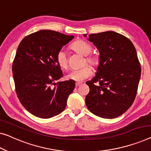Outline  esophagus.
Here are the masks:
<instances>
[{
	"mask_svg": "<svg viewBox=\"0 0 151 151\" xmlns=\"http://www.w3.org/2000/svg\"><path fill=\"white\" fill-rule=\"evenodd\" d=\"M81 84H82V83H81V82H76L75 85H76V87H78V86H79V85H81Z\"/></svg>",
	"mask_w": 151,
	"mask_h": 151,
	"instance_id": "1",
	"label": "esophagus"
}]
</instances>
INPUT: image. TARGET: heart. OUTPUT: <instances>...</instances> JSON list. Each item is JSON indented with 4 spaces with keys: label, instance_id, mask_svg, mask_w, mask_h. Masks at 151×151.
Listing matches in <instances>:
<instances>
[{
    "label": "heart",
    "instance_id": "obj_1",
    "mask_svg": "<svg viewBox=\"0 0 151 151\" xmlns=\"http://www.w3.org/2000/svg\"><path fill=\"white\" fill-rule=\"evenodd\" d=\"M72 48L76 52L81 54L84 56H87L86 61L92 66H97L99 64V58L96 55H89L91 52L92 47L91 45L83 40H76L72 45ZM58 64L60 68L66 69L68 66V60L66 53L64 50L58 51L56 56ZM92 69L89 66H85L80 69H74L66 75V78L69 80L75 81H83L91 76Z\"/></svg>",
    "mask_w": 151,
    "mask_h": 151
}]
</instances>
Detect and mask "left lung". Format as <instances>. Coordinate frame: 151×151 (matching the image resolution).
<instances>
[{
	"mask_svg": "<svg viewBox=\"0 0 151 151\" xmlns=\"http://www.w3.org/2000/svg\"><path fill=\"white\" fill-rule=\"evenodd\" d=\"M87 40L98 49L100 56L96 76L86 82L90 89L86 106L100 117L116 118L136 98L141 75L136 50L129 39L114 31L91 34ZM97 82L99 85L96 86Z\"/></svg>",
	"mask_w": 151,
	"mask_h": 151,
	"instance_id": "1",
	"label": "left lung"
}]
</instances>
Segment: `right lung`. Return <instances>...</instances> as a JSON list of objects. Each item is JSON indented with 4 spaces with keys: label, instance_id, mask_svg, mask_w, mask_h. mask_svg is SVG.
Instances as JSON below:
<instances>
[{
    "label": "right lung",
    "instance_id": "obj_1",
    "mask_svg": "<svg viewBox=\"0 0 151 151\" xmlns=\"http://www.w3.org/2000/svg\"><path fill=\"white\" fill-rule=\"evenodd\" d=\"M74 37L42 30L24 38L18 46L12 66L15 90L23 106L37 117L61 113L75 89V81L55 82L62 76L56 56Z\"/></svg>",
    "mask_w": 151,
    "mask_h": 151
}]
</instances>
